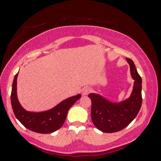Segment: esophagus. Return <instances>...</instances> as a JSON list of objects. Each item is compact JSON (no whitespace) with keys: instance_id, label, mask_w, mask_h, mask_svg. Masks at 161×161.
<instances>
[{"instance_id":"34e87169","label":"esophagus","mask_w":161,"mask_h":161,"mask_svg":"<svg viewBox=\"0 0 161 161\" xmlns=\"http://www.w3.org/2000/svg\"><path fill=\"white\" fill-rule=\"evenodd\" d=\"M90 91H91V88H89V87H85V88H82V95H84V96L87 95V94L90 92Z\"/></svg>"}]
</instances>
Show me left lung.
<instances>
[{"mask_svg": "<svg viewBox=\"0 0 161 161\" xmlns=\"http://www.w3.org/2000/svg\"><path fill=\"white\" fill-rule=\"evenodd\" d=\"M126 59L134 80L133 91L127 99L114 103L95 93L88 94L92 100V122L102 132L115 133L125 128L136 117L142 106V78L132 60Z\"/></svg>", "mask_w": 161, "mask_h": 161, "instance_id": "1", "label": "left lung"}]
</instances>
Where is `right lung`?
Here are the masks:
<instances>
[{
  "instance_id": "add662e5",
  "label": "right lung",
  "mask_w": 161,
  "mask_h": 161,
  "mask_svg": "<svg viewBox=\"0 0 161 161\" xmlns=\"http://www.w3.org/2000/svg\"><path fill=\"white\" fill-rule=\"evenodd\" d=\"M13 79L11 104L16 119L26 128L39 133H51L61 128L67 118L69 108L81 97V94L67 98L51 109L43 112H34L25 110L21 106L17 97V76Z\"/></svg>"
}]
</instances>
